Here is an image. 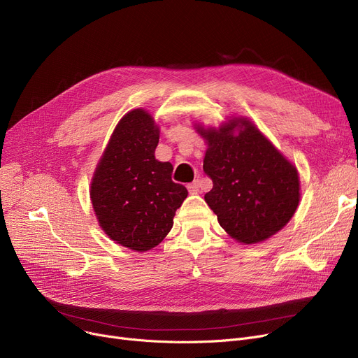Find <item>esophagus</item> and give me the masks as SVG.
<instances>
[{
    "label": "esophagus",
    "mask_w": 358,
    "mask_h": 358,
    "mask_svg": "<svg viewBox=\"0 0 358 358\" xmlns=\"http://www.w3.org/2000/svg\"><path fill=\"white\" fill-rule=\"evenodd\" d=\"M187 189H189V192H190L192 194H197V193H200L201 182H200L199 180H196V181H193V182H190L189 185H187Z\"/></svg>",
    "instance_id": "esophagus-1"
}]
</instances>
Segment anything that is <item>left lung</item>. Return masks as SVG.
Returning a JSON list of instances; mask_svg holds the SVG:
<instances>
[{
  "mask_svg": "<svg viewBox=\"0 0 358 358\" xmlns=\"http://www.w3.org/2000/svg\"><path fill=\"white\" fill-rule=\"evenodd\" d=\"M196 129L208 142L203 169L213 181L204 200L220 227L247 245L283 229L300 199L296 166L243 117L219 129Z\"/></svg>",
  "mask_w": 358,
  "mask_h": 358,
  "instance_id": "1",
  "label": "left lung"
}]
</instances>
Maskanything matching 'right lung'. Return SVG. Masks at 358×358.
<instances>
[{
  "instance_id": "right-lung-1",
  "label": "right lung",
  "mask_w": 358,
  "mask_h": 358,
  "mask_svg": "<svg viewBox=\"0 0 358 358\" xmlns=\"http://www.w3.org/2000/svg\"><path fill=\"white\" fill-rule=\"evenodd\" d=\"M159 129L142 108L117 123L91 181L101 229L138 252L152 250L173 228L187 189L173 181V165L155 159Z\"/></svg>"
}]
</instances>
